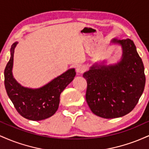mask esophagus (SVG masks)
<instances>
[{
    "label": "esophagus",
    "mask_w": 149,
    "mask_h": 149,
    "mask_svg": "<svg viewBox=\"0 0 149 149\" xmlns=\"http://www.w3.org/2000/svg\"><path fill=\"white\" fill-rule=\"evenodd\" d=\"M85 71V66L82 64H79L76 67V71L78 73H83Z\"/></svg>",
    "instance_id": "obj_1"
}]
</instances>
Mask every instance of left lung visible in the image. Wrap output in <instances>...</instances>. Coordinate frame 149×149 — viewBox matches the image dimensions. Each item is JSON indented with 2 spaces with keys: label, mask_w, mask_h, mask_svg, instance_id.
<instances>
[{
  "label": "left lung",
  "mask_w": 149,
  "mask_h": 149,
  "mask_svg": "<svg viewBox=\"0 0 149 149\" xmlns=\"http://www.w3.org/2000/svg\"><path fill=\"white\" fill-rule=\"evenodd\" d=\"M122 46L121 61L114 65L95 64L83 73L86 98L90 110L104 118H116L129 113L144 90L146 77L142 60L130 39L111 40Z\"/></svg>",
  "instance_id": "obj_1"
}]
</instances>
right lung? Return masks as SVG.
Returning <instances> with one entry per match:
<instances>
[{
	"label": "right lung",
	"mask_w": 149,
	"mask_h": 149,
	"mask_svg": "<svg viewBox=\"0 0 149 149\" xmlns=\"http://www.w3.org/2000/svg\"><path fill=\"white\" fill-rule=\"evenodd\" d=\"M17 42L11 46V57L5 69V87L8 97L17 112L31 120H42L57 111L63 90L76 76L74 69H69L40 88H24L13 76V57Z\"/></svg>",
	"instance_id": "right-lung-1"
}]
</instances>
